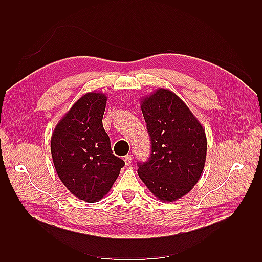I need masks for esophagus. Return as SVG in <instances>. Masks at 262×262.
<instances>
[{
	"label": "esophagus",
	"instance_id": "1",
	"mask_svg": "<svg viewBox=\"0 0 262 262\" xmlns=\"http://www.w3.org/2000/svg\"><path fill=\"white\" fill-rule=\"evenodd\" d=\"M132 160H133V155H130V154L126 155L125 159H124V161H125V164H126V165H129V164L132 163Z\"/></svg>",
	"mask_w": 262,
	"mask_h": 262
}]
</instances>
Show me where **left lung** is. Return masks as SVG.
<instances>
[{
    "instance_id": "left-lung-1",
    "label": "left lung",
    "mask_w": 262,
    "mask_h": 262,
    "mask_svg": "<svg viewBox=\"0 0 262 262\" xmlns=\"http://www.w3.org/2000/svg\"><path fill=\"white\" fill-rule=\"evenodd\" d=\"M141 100L152 151L147 162L138 163L137 173L159 200L174 202L202 177L207 153L205 129L168 89L160 88Z\"/></svg>"
}]
</instances>
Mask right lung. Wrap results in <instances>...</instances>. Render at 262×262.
Returning <instances> with one entry per match:
<instances>
[{
	"label": "right lung",
	"instance_id": "obj_1",
	"mask_svg": "<svg viewBox=\"0 0 262 262\" xmlns=\"http://www.w3.org/2000/svg\"><path fill=\"white\" fill-rule=\"evenodd\" d=\"M102 92H88L55 127L51 151L55 170L71 193L86 203L107 194L125 165L111 151L102 118L107 104Z\"/></svg>",
	"mask_w": 262,
	"mask_h": 262
}]
</instances>
